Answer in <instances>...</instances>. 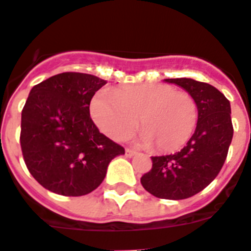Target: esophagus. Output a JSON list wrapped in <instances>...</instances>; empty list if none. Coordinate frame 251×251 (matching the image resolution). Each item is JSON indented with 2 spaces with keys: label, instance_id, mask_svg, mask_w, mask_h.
Here are the masks:
<instances>
[{
  "label": "esophagus",
  "instance_id": "1",
  "mask_svg": "<svg viewBox=\"0 0 251 251\" xmlns=\"http://www.w3.org/2000/svg\"><path fill=\"white\" fill-rule=\"evenodd\" d=\"M137 152L133 151V150H130V149H126V156L127 157H133L134 155H136Z\"/></svg>",
  "mask_w": 251,
  "mask_h": 251
}]
</instances>
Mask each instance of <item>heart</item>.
Returning <instances> with one entry per match:
<instances>
[{
    "instance_id": "heart-1",
    "label": "heart",
    "mask_w": 251,
    "mask_h": 251,
    "mask_svg": "<svg viewBox=\"0 0 251 251\" xmlns=\"http://www.w3.org/2000/svg\"><path fill=\"white\" fill-rule=\"evenodd\" d=\"M91 115L106 136L121 141L138 124L143 146L157 152L181 149L196 129L198 109L192 95L170 85L145 83L101 90L91 101Z\"/></svg>"
}]
</instances>
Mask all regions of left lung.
I'll return each mask as SVG.
<instances>
[{"label": "left lung", "instance_id": "1", "mask_svg": "<svg viewBox=\"0 0 251 251\" xmlns=\"http://www.w3.org/2000/svg\"><path fill=\"white\" fill-rule=\"evenodd\" d=\"M192 95L198 109L197 127L187 146L174 155L152 156L142 187L162 199H185L204 189L221 171L233 136L231 106L209 83L193 78H166Z\"/></svg>", "mask_w": 251, "mask_h": 251}]
</instances>
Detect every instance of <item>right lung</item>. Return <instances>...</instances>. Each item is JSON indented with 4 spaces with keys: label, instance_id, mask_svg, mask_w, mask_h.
<instances>
[{
    "label": "right lung",
    "instance_id": "obj_1",
    "mask_svg": "<svg viewBox=\"0 0 251 251\" xmlns=\"http://www.w3.org/2000/svg\"><path fill=\"white\" fill-rule=\"evenodd\" d=\"M106 81L63 72L31 89L21 111L20 145L27 170L46 189L66 197L89 194L124 149L100 133L90 101Z\"/></svg>",
    "mask_w": 251,
    "mask_h": 251
}]
</instances>
